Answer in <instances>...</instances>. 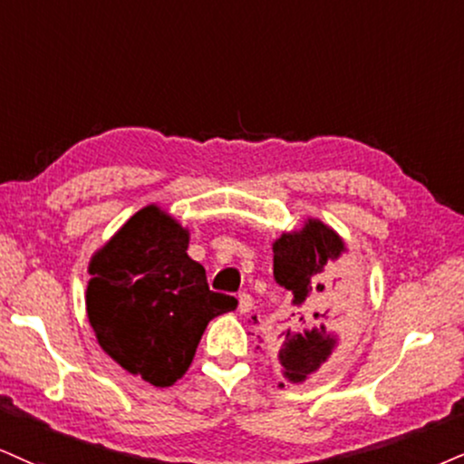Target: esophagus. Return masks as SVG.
<instances>
[{
    "label": "esophagus",
    "mask_w": 464,
    "mask_h": 464,
    "mask_svg": "<svg viewBox=\"0 0 464 464\" xmlns=\"http://www.w3.org/2000/svg\"><path fill=\"white\" fill-rule=\"evenodd\" d=\"M251 307H254V299H251V295H247V293L238 295V312L247 314V312H251Z\"/></svg>",
    "instance_id": "obj_1"
}]
</instances>
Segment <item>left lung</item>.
<instances>
[{
	"instance_id": "obj_1",
	"label": "left lung",
	"mask_w": 464,
	"mask_h": 464,
	"mask_svg": "<svg viewBox=\"0 0 464 464\" xmlns=\"http://www.w3.org/2000/svg\"><path fill=\"white\" fill-rule=\"evenodd\" d=\"M344 241L318 219L273 243V276L290 290V307L279 329V363L288 381L301 382L334 354L353 327L354 296L337 277Z\"/></svg>"
}]
</instances>
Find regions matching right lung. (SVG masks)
<instances>
[{"label":"right lung","mask_w":464,"mask_h":464,"mask_svg":"<svg viewBox=\"0 0 464 464\" xmlns=\"http://www.w3.org/2000/svg\"><path fill=\"white\" fill-rule=\"evenodd\" d=\"M188 232L159 206L137 210L90 260L85 310L113 362L169 387L193 362L206 324L237 310L187 256Z\"/></svg>","instance_id":"obj_1"}]
</instances>
